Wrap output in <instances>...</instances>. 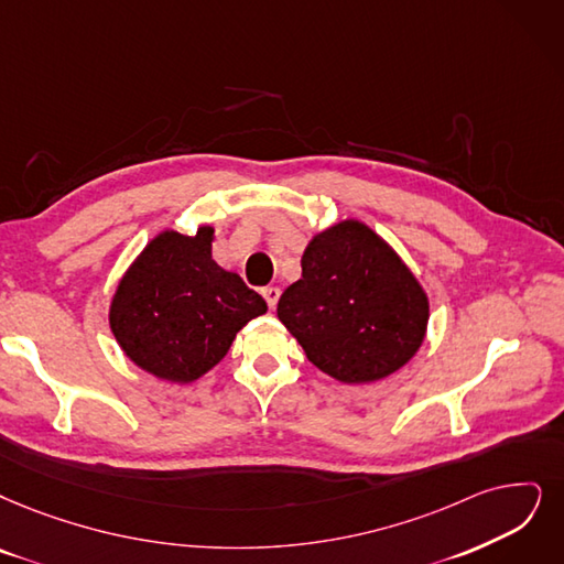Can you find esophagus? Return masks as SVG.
I'll list each match as a JSON object with an SVG mask.
<instances>
[{"label":"esophagus","mask_w":564,"mask_h":564,"mask_svg":"<svg viewBox=\"0 0 564 564\" xmlns=\"http://www.w3.org/2000/svg\"><path fill=\"white\" fill-rule=\"evenodd\" d=\"M261 296L265 299V303H268L270 310H275V305H278V301H280V289H278V286H263V289H261Z\"/></svg>","instance_id":"obj_1"}]
</instances>
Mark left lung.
Segmentation results:
<instances>
[{"instance_id": "left-lung-1", "label": "left lung", "mask_w": 564, "mask_h": 564, "mask_svg": "<svg viewBox=\"0 0 564 564\" xmlns=\"http://www.w3.org/2000/svg\"><path fill=\"white\" fill-rule=\"evenodd\" d=\"M303 278L278 303V317L305 356L345 384H368L402 368L427 326V299L391 247L347 219L314 236Z\"/></svg>"}]
</instances>
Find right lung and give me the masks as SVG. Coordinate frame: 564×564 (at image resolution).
I'll return each instance as SVG.
<instances>
[{"instance_id": "1", "label": "right lung", "mask_w": 564, "mask_h": 564, "mask_svg": "<svg viewBox=\"0 0 564 564\" xmlns=\"http://www.w3.org/2000/svg\"><path fill=\"white\" fill-rule=\"evenodd\" d=\"M213 229L164 231L122 278L110 328L124 354L169 381H194L227 356L236 333L268 310L210 257Z\"/></svg>"}]
</instances>
